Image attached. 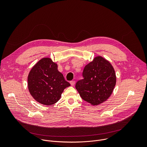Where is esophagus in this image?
Masks as SVG:
<instances>
[{"instance_id": "obj_1", "label": "esophagus", "mask_w": 147, "mask_h": 147, "mask_svg": "<svg viewBox=\"0 0 147 147\" xmlns=\"http://www.w3.org/2000/svg\"><path fill=\"white\" fill-rule=\"evenodd\" d=\"M75 81H70V84L71 86H74V85L75 84Z\"/></svg>"}]
</instances>
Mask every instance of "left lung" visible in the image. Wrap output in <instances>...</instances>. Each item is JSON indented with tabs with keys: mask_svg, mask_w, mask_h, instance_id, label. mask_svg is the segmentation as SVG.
Returning a JSON list of instances; mask_svg holds the SVG:
<instances>
[{
	"mask_svg": "<svg viewBox=\"0 0 147 147\" xmlns=\"http://www.w3.org/2000/svg\"><path fill=\"white\" fill-rule=\"evenodd\" d=\"M84 79L76 84L82 99L96 106L111 95L116 82V76L111 63L100 56L87 64L82 72Z\"/></svg>",
	"mask_w": 147,
	"mask_h": 147,
	"instance_id": "left-lung-1",
	"label": "left lung"
}]
</instances>
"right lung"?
Returning a JSON list of instances; mask_svg holds the SVG:
<instances>
[{
	"instance_id": "1",
	"label": "right lung",
	"mask_w": 147,
	"mask_h": 147,
	"mask_svg": "<svg viewBox=\"0 0 147 147\" xmlns=\"http://www.w3.org/2000/svg\"><path fill=\"white\" fill-rule=\"evenodd\" d=\"M70 84L57 70V65L49 57L39 60L28 76V88L38 102L51 105L60 98L64 90Z\"/></svg>"
}]
</instances>
